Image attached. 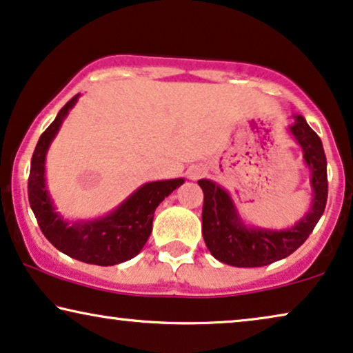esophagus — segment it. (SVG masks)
I'll list each match as a JSON object with an SVG mask.
<instances>
[{
	"mask_svg": "<svg viewBox=\"0 0 353 353\" xmlns=\"http://www.w3.org/2000/svg\"><path fill=\"white\" fill-rule=\"evenodd\" d=\"M205 172H206V170L203 166H193V168H190V171H188V177L198 179L205 174Z\"/></svg>",
	"mask_w": 353,
	"mask_h": 353,
	"instance_id": "34e87169",
	"label": "esophagus"
}]
</instances>
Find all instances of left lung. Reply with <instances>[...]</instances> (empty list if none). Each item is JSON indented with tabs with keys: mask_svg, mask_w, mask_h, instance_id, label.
I'll return each mask as SVG.
<instances>
[{
	"mask_svg": "<svg viewBox=\"0 0 353 353\" xmlns=\"http://www.w3.org/2000/svg\"><path fill=\"white\" fill-rule=\"evenodd\" d=\"M290 132L304 153L310 171V210L292 227L262 228L246 225L225 188L210 179H200L205 193L201 233L208 250L217 261L233 267H262L285 259L304 243L323 214L327 200L326 157L321 139L307 125L305 118L294 115Z\"/></svg>",
	"mask_w": 353,
	"mask_h": 353,
	"instance_id": "obj_1",
	"label": "left lung"
}]
</instances>
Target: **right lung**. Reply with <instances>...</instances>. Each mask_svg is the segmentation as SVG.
Returning a JSON list of instances; mask_svg holds the SVG:
<instances>
[{
  "label": "right lung",
  "instance_id": "right-lung-1",
  "mask_svg": "<svg viewBox=\"0 0 353 353\" xmlns=\"http://www.w3.org/2000/svg\"><path fill=\"white\" fill-rule=\"evenodd\" d=\"M79 94L57 113L56 120L41 134L34 147L28 177V200L44 236L73 259L94 265H115L132 259L142 251L152 233L158 205L181 187L185 179L147 182L132 192L108 214L91 221L70 222L59 214L46 187V155L68 112Z\"/></svg>",
  "mask_w": 353,
  "mask_h": 353
}]
</instances>
